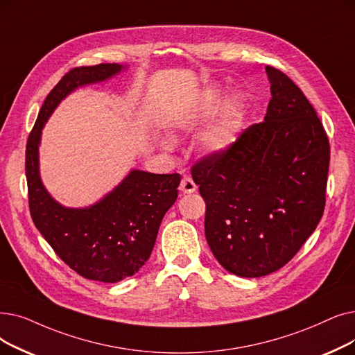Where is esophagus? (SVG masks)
Listing matches in <instances>:
<instances>
[{"label": "esophagus", "instance_id": "obj_1", "mask_svg": "<svg viewBox=\"0 0 355 355\" xmlns=\"http://www.w3.org/2000/svg\"><path fill=\"white\" fill-rule=\"evenodd\" d=\"M196 190H197V186H196V182L193 181L191 177H184V178L181 180L180 191H181L182 194H191V193H194Z\"/></svg>", "mask_w": 355, "mask_h": 355}]
</instances>
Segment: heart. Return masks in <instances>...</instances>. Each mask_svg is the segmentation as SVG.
Wrapping results in <instances>:
<instances>
[{"label":"heart","instance_id":"obj_1","mask_svg":"<svg viewBox=\"0 0 355 355\" xmlns=\"http://www.w3.org/2000/svg\"><path fill=\"white\" fill-rule=\"evenodd\" d=\"M223 100V89L220 87H210L202 92V96L197 98L193 109L190 110L189 116L184 119V125L193 128L203 125L207 120H210ZM242 119V107L239 100L232 98L229 100L218 121L206 132L203 136V145L210 152H225L234 145L238 136V129Z\"/></svg>","mask_w":355,"mask_h":355}]
</instances>
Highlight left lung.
<instances>
[{
	"instance_id": "1",
	"label": "left lung",
	"mask_w": 355,
	"mask_h": 355,
	"mask_svg": "<svg viewBox=\"0 0 355 355\" xmlns=\"http://www.w3.org/2000/svg\"><path fill=\"white\" fill-rule=\"evenodd\" d=\"M266 72L264 121L191 168L206 202L210 250L225 270L246 279L284 267L313 234L329 168V141L313 105L286 73Z\"/></svg>"
}]
</instances>
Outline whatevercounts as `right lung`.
I'll return each instance as SVG.
<instances>
[{"label": "right lung", "mask_w": 355, "mask_h": 355, "mask_svg": "<svg viewBox=\"0 0 355 355\" xmlns=\"http://www.w3.org/2000/svg\"><path fill=\"white\" fill-rule=\"evenodd\" d=\"M125 67L100 64L71 69L46 97L26 146V177L32 219L58 257L84 279L117 283L146 263L162 218L178 196L180 174L132 169L97 203L65 207L44 189L39 171L42 129L49 116L76 88L97 84Z\"/></svg>", "instance_id": "1"}]
</instances>
